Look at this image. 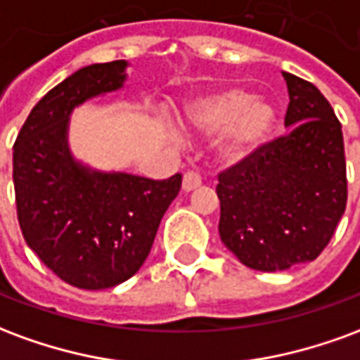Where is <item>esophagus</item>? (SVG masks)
Listing matches in <instances>:
<instances>
[{"mask_svg":"<svg viewBox=\"0 0 360 360\" xmlns=\"http://www.w3.org/2000/svg\"><path fill=\"white\" fill-rule=\"evenodd\" d=\"M202 185V179H200V175L196 172H187L183 175V191L185 193H191V191H195Z\"/></svg>","mask_w":360,"mask_h":360,"instance_id":"1","label":"esophagus"}]
</instances>
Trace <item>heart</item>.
<instances>
[{
    "instance_id": "heart-1",
    "label": "heart",
    "mask_w": 360,
    "mask_h": 360,
    "mask_svg": "<svg viewBox=\"0 0 360 360\" xmlns=\"http://www.w3.org/2000/svg\"><path fill=\"white\" fill-rule=\"evenodd\" d=\"M276 111L270 103L252 98L243 86H221L188 100L181 113V127L188 133L214 134L216 158L221 165L243 164L271 134Z\"/></svg>"
}]
</instances>
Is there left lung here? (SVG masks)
<instances>
[{"instance_id":"8db88e82","label":"left lung","mask_w":360,"mask_h":360,"mask_svg":"<svg viewBox=\"0 0 360 360\" xmlns=\"http://www.w3.org/2000/svg\"><path fill=\"white\" fill-rule=\"evenodd\" d=\"M285 136L219 175V237L252 270L279 271L326 249L347 204L341 123L322 92L291 73Z\"/></svg>"}]
</instances>
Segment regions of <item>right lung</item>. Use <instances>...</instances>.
Returning a JSON list of instances; mask_svg holds the SVG:
<instances>
[{
  "label": "right lung",
  "instance_id": "obj_1",
  "mask_svg": "<svg viewBox=\"0 0 360 360\" xmlns=\"http://www.w3.org/2000/svg\"><path fill=\"white\" fill-rule=\"evenodd\" d=\"M125 59L79 69L36 103L13 146V183L22 237L56 276L79 289L133 278L160 221L179 195L164 181L84 165L69 148L75 108L123 89Z\"/></svg>",
  "mask_w": 360,
  "mask_h": 360
}]
</instances>
